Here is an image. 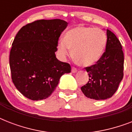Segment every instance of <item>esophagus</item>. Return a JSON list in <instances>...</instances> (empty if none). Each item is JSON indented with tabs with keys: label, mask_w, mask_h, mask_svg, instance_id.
I'll return each instance as SVG.
<instances>
[{
	"label": "esophagus",
	"mask_w": 132,
	"mask_h": 132,
	"mask_svg": "<svg viewBox=\"0 0 132 132\" xmlns=\"http://www.w3.org/2000/svg\"><path fill=\"white\" fill-rule=\"evenodd\" d=\"M77 68H75V67H72V70H71V72H72V73H75V72H77Z\"/></svg>",
	"instance_id": "esophagus-1"
}]
</instances>
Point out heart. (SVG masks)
I'll use <instances>...</instances> for the list:
<instances>
[{"label":"heart","instance_id":"heart-1","mask_svg":"<svg viewBox=\"0 0 132 132\" xmlns=\"http://www.w3.org/2000/svg\"><path fill=\"white\" fill-rule=\"evenodd\" d=\"M107 36L98 28L78 26L72 28L58 42L60 55L65 57L71 54L79 66L88 67L101 60L106 47Z\"/></svg>","mask_w":132,"mask_h":132}]
</instances>
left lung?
I'll return each instance as SVG.
<instances>
[{
	"label": "left lung",
	"instance_id": "left-lung-1",
	"mask_svg": "<svg viewBox=\"0 0 132 132\" xmlns=\"http://www.w3.org/2000/svg\"><path fill=\"white\" fill-rule=\"evenodd\" d=\"M124 55L119 39L107 29L105 51L96 64L86 67L89 81L81 90L88 98L104 100L110 98L123 77Z\"/></svg>",
	"mask_w": 132,
	"mask_h": 132
}]
</instances>
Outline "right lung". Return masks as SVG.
<instances>
[{
    "instance_id": "add662e5",
    "label": "right lung",
    "mask_w": 132,
    "mask_h": 132,
    "mask_svg": "<svg viewBox=\"0 0 132 132\" xmlns=\"http://www.w3.org/2000/svg\"><path fill=\"white\" fill-rule=\"evenodd\" d=\"M63 20H40L20 29L9 55L11 79L17 90L33 101L51 96L70 64L56 57L58 39L67 27Z\"/></svg>"
}]
</instances>
